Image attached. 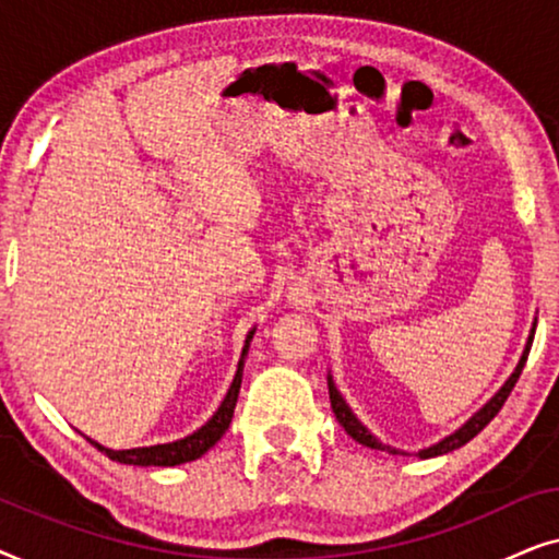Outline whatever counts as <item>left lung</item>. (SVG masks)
Here are the masks:
<instances>
[{
  "instance_id": "1",
  "label": "left lung",
  "mask_w": 559,
  "mask_h": 559,
  "mask_svg": "<svg viewBox=\"0 0 559 559\" xmlns=\"http://www.w3.org/2000/svg\"><path fill=\"white\" fill-rule=\"evenodd\" d=\"M534 331H537V318H534V323H532V331H530V338H526V346H524V350H522V358H519V364H516V369L511 371V377L503 381V386L499 389V392H496L491 400H488L484 407H480L476 415H473L468 423H463L461 427H457L455 432H450V435H445V438L442 440H438L435 442V445H430V448H423V450H417V455L419 457H435V455H445V453H450V450H457V448H463L465 442L468 440H473L476 438V435L484 430V427L491 423V419L499 415V409L503 407V402H507V396L511 394V389H514V384H516V379H519V373H522V369H524V364H526V356H530V348H532V341H534ZM328 394H331V407H333V412H335V419H338V423L343 425V430H346L350 438H354L356 442H361V445H366V448H371V450H386V453H392V455H409L407 450H400V448H392V445H386V442H381L377 435H373L369 427H366L361 419H358L356 415H354V409L348 407V402L343 400V394L338 392V386H335V381H333V377L331 373H328Z\"/></svg>"
}]
</instances>
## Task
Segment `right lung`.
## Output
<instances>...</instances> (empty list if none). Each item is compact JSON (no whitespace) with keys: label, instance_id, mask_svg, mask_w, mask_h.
<instances>
[{"label":"right lung","instance_id":"1","mask_svg":"<svg viewBox=\"0 0 559 559\" xmlns=\"http://www.w3.org/2000/svg\"><path fill=\"white\" fill-rule=\"evenodd\" d=\"M254 333H257V328H251V331L247 333V341H243V348H241L239 366H236L234 381H231V386H228L224 402L218 404V409L213 412V417L209 419V423H205L203 427H198L193 435H188V438H180V440H173V442H163V445L129 448V450H111V448H104L102 442L86 438V435H83V438H86L91 445H96L98 450H102L104 455H109L111 461L124 463V465H163V468H170V465L198 461V457H201L203 453H209V450L216 445L221 438H224L228 425H231L236 400H239V389H241L243 361H247L249 343H251V338H254Z\"/></svg>","mask_w":559,"mask_h":559}]
</instances>
